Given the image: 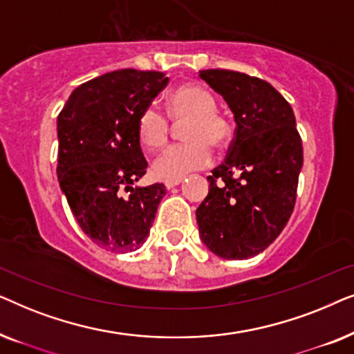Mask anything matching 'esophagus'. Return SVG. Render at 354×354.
Segmentation results:
<instances>
[{"instance_id": "obj_1", "label": "esophagus", "mask_w": 354, "mask_h": 354, "mask_svg": "<svg viewBox=\"0 0 354 354\" xmlns=\"http://www.w3.org/2000/svg\"><path fill=\"white\" fill-rule=\"evenodd\" d=\"M182 180H183L182 177L180 178H171V180H164V187L174 188V187H177L178 183H182Z\"/></svg>"}]
</instances>
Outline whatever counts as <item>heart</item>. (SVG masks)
Masks as SVG:
<instances>
[{"label":"heart","mask_w":354,"mask_h":354,"mask_svg":"<svg viewBox=\"0 0 354 354\" xmlns=\"http://www.w3.org/2000/svg\"><path fill=\"white\" fill-rule=\"evenodd\" d=\"M167 115L182 125L185 142L166 149L153 164V172L161 178H180L209 166L212 149H224L234 137V127L217 113L216 98L209 90L196 84L178 86L167 100ZM156 104L143 108L137 119V137L149 153L159 151L171 138L172 124Z\"/></svg>","instance_id":"1"}]
</instances>
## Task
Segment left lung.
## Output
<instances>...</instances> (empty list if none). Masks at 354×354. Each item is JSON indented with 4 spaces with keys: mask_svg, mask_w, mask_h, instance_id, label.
Returning <instances> with one entry per match:
<instances>
[{
    "mask_svg": "<svg viewBox=\"0 0 354 354\" xmlns=\"http://www.w3.org/2000/svg\"><path fill=\"white\" fill-rule=\"evenodd\" d=\"M234 113L235 137L212 171L198 206L201 239L225 259H248L285 229L297 201L303 145L288 101L258 77L227 69L198 72Z\"/></svg>",
    "mask_w": 354,
    "mask_h": 354,
    "instance_id": "1",
    "label": "left lung"
}]
</instances>
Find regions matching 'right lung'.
Masks as SVG:
<instances>
[{
    "mask_svg": "<svg viewBox=\"0 0 354 354\" xmlns=\"http://www.w3.org/2000/svg\"><path fill=\"white\" fill-rule=\"evenodd\" d=\"M164 72L122 69L77 86L57 115V180L80 229L101 248L129 253L147 240L162 183L147 174L137 119L167 85Z\"/></svg>",
    "mask_w": 354,
    "mask_h": 354,
    "instance_id": "add662e5",
    "label": "right lung"
}]
</instances>
